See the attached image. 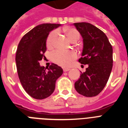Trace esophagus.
Listing matches in <instances>:
<instances>
[{
    "label": "esophagus",
    "mask_w": 128,
    "mask_h": 128,
    "mask_svg": "<svg viewBox=\"0 0 128 128\" xmlns=\"http://www.w3.org/2000/svg\"><path fill=\"white\" fill-rule=\"evenodd\" d=\"M63 70H64V72H68L70 70V68H63Z\"/></svg>",
    "instance_id": "1"
}]
</instances>
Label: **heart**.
Returning <instances> with one entry per match:
<instances>
[{
	"label": "heart",
	"mask_w": 128,
	"mask_h": 128,
	"mask_svg": "<svg viewBox=\"0 0 128 128\" xmlns=\"http://www.w3.org/2000/svg\"><path fill=\"white\" fill-rule=\"evenodd\" d=\"M66 34L68 38L72 42L77 41L80 38V33L77 30L74 28H68L66 30ZM57 36L56 31H52L48 35L46 40V45L48 48L54 46V41ZM77 58V54L74 51H64V50H57L52 52V58L56 64L60 66L66 68L70 66L72 62Z\"/></svg>",
	"instance_id": "heart-1"
}]
</instances>
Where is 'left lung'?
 Wrapping results in <instances>:
<instances>
[{
    "mask_svg": "<svg viewBox=\"0 0 128 128\" xmlns=\"http://www.w3.org/2000/svg\"><path fill=\"white\" fill-rule=\"evenodd\" d=\"M83 38L82 64H88L74 84L78 93L86 97L98 95L107 84L113 66V49L104 32L88 22L74 23Z\"/></svg>",
    "mask_w": 128,
    "mask_h": 128,
    "instance_id": "left-lung-1",
    "label": "left lung"
}]
</instances>
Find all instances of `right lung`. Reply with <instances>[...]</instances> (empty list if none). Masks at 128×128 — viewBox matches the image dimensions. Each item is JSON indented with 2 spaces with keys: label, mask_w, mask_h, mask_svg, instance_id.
Returning a JSON list of instances; mask_svg holds the SVG:
<instances>
[{
  "label": "right lung",
  "mask_w": 128,
  "mask_h": 128,
  "mask_svg": "<svg viewBox=\"0 0 128 128\" xmlns=\"http://www.w3.org/2000/svg\"><path fill=\"white\" fill-rule=\"evenodd\" d=\"M60 26L59 24L36 26L22 38L17 48L16 64L19 80L26 93L35 99L50 96L54 91L56 80L63 74L62 68L54 63L48 68L40 66L39 63L46 58L44 53L49 33Z\"/></svg>",
  "instance_id": "1"
}]
</instances>
